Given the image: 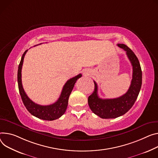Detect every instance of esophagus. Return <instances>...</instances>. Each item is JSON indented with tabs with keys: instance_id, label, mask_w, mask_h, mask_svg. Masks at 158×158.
Wrapping results in <instances>:
<instances>
[{
	"instance_id": "34e87169",
	"label": "esophagus",
	"mask_w": 158,
	"mask_h": 158,
	"mask_svg": "<svg viewBox=\"0 0 158 158\" xmlns=\"http://www.w3.org/2000/svg\"><path fill=\"white\" fill-rule=\"evenodd\" d=\"M82 73H83V75H84V76H89V75H90V72H89V70H88V69L84 70L83 72H82Z\"/></svg>"
}]
</instances>
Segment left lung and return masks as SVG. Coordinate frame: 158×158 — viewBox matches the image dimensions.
<instances>
[{
  "label": "left lung",
  "mask_w": 158,
  "mask_h": 158,
  "mask_svg": "<svg viewBox=\"0 0 158 158\" xmlns=\"http://www.w3.org/2000/svg\"><path fill=\"white\" fill-rule=\"evenodd\" d=\"M126 52L133 69L132 79L127 92L114 99H102L98 95V85L95 81L94 91L88 97L91 111L102 118H115L126 113L135 103L142 85V70L137 57L132 50L124 44H117Z\"/></svg>",
  "instance_id": "1"
}]
</instances>
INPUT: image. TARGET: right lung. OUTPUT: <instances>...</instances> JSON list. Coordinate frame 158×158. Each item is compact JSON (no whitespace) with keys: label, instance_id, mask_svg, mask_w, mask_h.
Listing matches in <instances>:
<instances>
[{"label":"right lung","instance_id":"right-lung-1","mask_svg":"<svg viewBox=\"0 0 158 158\" xmlns=\"http://www.w3.org/2000/svg\"><path fill=\"white\" fill-rule=\"evenodd\" d=\"M27 52L26 50L22 55L21 60L18 67V82L19 93L27 111L33 116L45 120H54L59 118L65 113L67 105L69 96L73 91L76 81L82 76L81 74L68 80L64 85L61 94L57 101L53 104L43 106L34 103L26 95L22 85L21 69L24 56Z\"/></svg>","mask_w":158,"mask_h":158}]
</instances>
